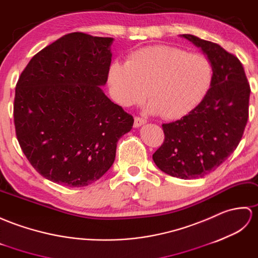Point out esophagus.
Returning a JSON list of instances; mask_svg holds the SVG:
<instances>
[{
    "mask_svg": "<svg viewBox=\"0 0 258 258\" xmlns=\"http://www.w3.org/2000/svg\"><path fill=\"white\" fill-rule=\"evenodd\" d=\"M147 122V120L145 118H141V117H136L135 118V127L138 128L140 125L145 124Z\"/></svg>",
    "mask_w": 258,
    "mask_h": 258,
    "instance_id": "esophagus-1",
    "label": "esophagus"
}]
</instances>
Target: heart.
I'll use <instances>...</instances> for the list:
<instances>
[{
  "instance_id": "obj_1",
  "label": "heart",
  "mask_w": 258,
  "mask_h": 258,
  "mask_svg": "<svg viewBox=\"0 0 258 258\" xmlns=\"http://www.w3.org/2000/svg\"><path fill=\"white\" fill-rule=\"evenodd\" d=\"M209 57L170 45H153L112 61L108 82L113 99L123 107L141 104L147 93L148 111L164 119H180L201 104L213 82Z\"/></svg>"
}]
</instances>
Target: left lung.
Returning a JSON list of instances; mask_svg holds the SVG:
<instances>
[{"instance_id": "obj_1", "label": "left lung", "mask_w": 258, "mask_h": 258, "mask_svg": "<svg viewBox=\"0 0 258 258\" xmlns=\"http://www.w3.org/2000/svg\"><path fill=\"white\" fill-rule=\"evenodd\" d=\"M181 36L207 54L213 65V82L196 109L162 124L164 141L152 159L163 172L187 180L214 171L237 148L248 120L250 87L235 55L190 34Z\"/></svg>"}]
</instances>
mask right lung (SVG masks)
Returning <instances> with one entry per match:
<instances>
[{
  "instance_id": "add662e5",
  "label": "right lung",
  "mask_w": 258,
  "mask_h": 258,
  "mask_svg": "<svg viewBox=\"0 0 258 258\" xmlns=\"http://www.w3.org/2000/svg\"><path fill=\"white\" fill-rule=\"evenodd\" d=\"M111 37L81 32L33 56L16 84V138L32 167L58 184L81 187L104 175L134 117L101 90Z\"/></svg>"
}]
</instances>
